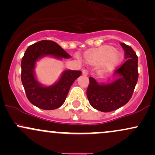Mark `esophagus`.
Wrapping results in <instances>:
<instances>
[{"mask_svg":"<svg viewBox=\"0 0 155 155\" xmlns=\"http://www.w3.org/2000/svg\"><path fill=\"white\" fill-rule=\"evenodd\" d=\"M82 74L84 76H87L88 75V71L87 70H85V69H84L82 71Z\"/></svg>","mask_w":155,"mask_h":155,"instance_id":"esophagus-1","label":"esophagus"}]
</instances>
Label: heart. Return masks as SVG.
I'll list each match as a JSON object with an SVG mask.
<instances>
[{
    "label": "heart",
    "mask_w": 155,
    "mask_h": 155,
    "mask_svg": "<svg viewBox=\"0 0 155 155\" xmlns=\"http://www.w3.org/2000/svg\"><path fill=\"white\" fill-rule=\"evenodd\" d=\"M85 60L90 65H100L102 72H110L121 63L122 55L112 46L104 45L87 51Z\"/></svg>",
    "instance_id": "b5f03b06"
}]
</instances>
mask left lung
<instances>
[{
    "label": "left lung",
    "instance_id": "left-lung-1",
    "mask_svg": "<svg viewBox=\"0 0 155 155\" xmlns=\"http://www.w3.org/2000/svg\"><path fill=\"white\" fill-rule=\"evenodd\" d=\"M120 45L124 51L126 61L114 71L116 79L108 84H98L92 77L87 90L89 102L95 109L103 112L114 111L130 101L138 81V57L130 46Z\"/></svg>",
    "mask_w": 155,
    "mask_h": 155
}]
</instances>
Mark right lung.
I'll return each instance as SVG.
<instances>
[{"mask_svg": "<svg viewBox=\"0 0 155 155\" xmlns=\"http://www.w3.org/2000/svg\"><path fill=\"white\" fill-rule=\"evenodd\" d=\"M45 56L58 59L71 58V55L52 41L42 40L32 44L27 49L21 62V80L27 97L32 104L44 110H53L63 104L72 84L81 72L65 71L56 83L51 86H44L35 78L34 69L37 60Z\"/></svg>", "mask_w": 155, "mask_h": 155, "instance_id": "obj_1", "label": "right lung"}]
</instances>
